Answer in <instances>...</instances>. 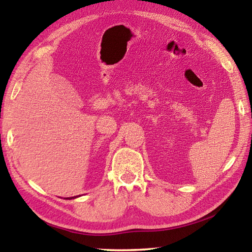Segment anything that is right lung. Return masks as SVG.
<instances>
[{
    "instance_id": "obj_1",
    "label": "right lung",
    "mask_w": 252,
    "mask_h": 252,
    "mask_svg": "<svg viewBox=\"0 0 252 252\" xmlns=\"http://www.w3.org/2000/svg\"><path fill=\"white\" fill-rule=\"evenodd\" d=\"M76 197H78V195H76ZM76 197H72V198H67V199H74V198H76Z\"/></svg>"
}]
</instances>
